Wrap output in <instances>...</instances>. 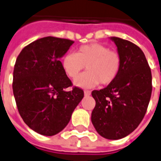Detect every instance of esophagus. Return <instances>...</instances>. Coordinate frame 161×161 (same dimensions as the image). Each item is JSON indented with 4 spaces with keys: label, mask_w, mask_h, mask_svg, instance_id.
Here are the masks:
<instances>
[{
    "label": "esophagus",
    "mask_w": 161,
    "mask_h": 161,
    "mask_svg": "<svg viewBox=\"0 0 161 161\" xmlns=\"http://www.w3.org/2000/svg\"><path fill=\"white\" fill-rule=\"evenodd\" d=\"M91 94V92L88 90H85L84 91V95L85 96H89Z\"/></svg>",
    "instance_id": "obj_1"
}]
</instances>
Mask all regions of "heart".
<instances>
[{
	"mask_svg": "<svg viewBox=\"0 0 161 161\" xmlns=\"http://www.w3.org/2000/svg\"><path fill=\"white\" fill-rule=\"evenodd\" d=\"M62 66L69 78H74L86 66L87 72L74 80V85L83 88H93L100 83L108 85L116 79L121 68V57L100 43L81 46L76 53L63 57Z\"/></svg>",
	"mask_w": 161,
	"mask_h": 161,
	"instance_id": "heart-1",
	"label": "heart"
}]
</instances>
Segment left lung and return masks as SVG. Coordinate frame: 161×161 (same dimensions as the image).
<instances>
[{"instance_id":"8db88e82","label":"left lung","mask_w":161,"mask_h":161,"mask_svg":"<svg viewBox=\"0 0 161 161\" xmlns=\"http://www.w3.org/2000/svg\"><path fill=\"white\" fill-rule=\"evenodd\" d=\"M121 57V68L112 83L93 90L96 105L91 120L96 131L108 140L126 137L145 116L152 92V76L142 50L127 40L111 36Z\"/></svg>"}]
</instances>
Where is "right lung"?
Listing matches in <instances>:
<instances>
[{
	"instance_id": "add662e5",
	"label": "right lung",
	"mask_w": 161,
	"mask_h": 161,
	"mask_svg": "<svg viewBox=\"0 0 161 161\" xmlns=\"http://www.w3.org/2000/svg\"><path fill=\"white\" fill-rule=\"evenodd\" d=\"M74 42L47 36L25 47L13 71L14 97L19 114L30 129L53 136L68 125L83 98V91H66L72 82L60 59Z\"/></svg>"
}]
</instances>
